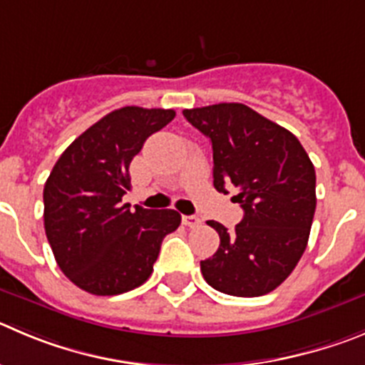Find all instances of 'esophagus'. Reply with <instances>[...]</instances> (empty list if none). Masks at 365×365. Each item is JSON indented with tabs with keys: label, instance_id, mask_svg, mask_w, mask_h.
Here are the masks:
<instances>
[{
	"label": "esophagus",
	"instance_id": "34e87169",
	"mask_svg": "<svg viewBox=\"0 0 365 365\" xmlns=\"http://www.w3.org/2000/svg\"><path fill=\"white\" fill-rule=\"evenodd\" d=\"M182 223L185 225V227H189V229H194V227H200V225H202V220H200L198 216H183Z\"/></svg>",
	"mask_w": 365,
	"mask_h": 365
}]
</instances>
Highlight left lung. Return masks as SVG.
<instances>
[{
	"instance_id": "1",
	"label": "left lung",
	"mask_w": 365,
	"mask_h": 365,
	"mask_svg": "<svg viewBox=\"0 0 365 365\" xmlns=\"http://www.w3.org/2000/svg\"><path fill=\"white\" fill-rule=\"evenodd\" d=\"M183 117L210 138L214 187L234 196L243 220L220 234V248L200 268L214 290L259 297L275 290L297 267L315 214V167L297 136L240 102L183 110Z\"/></svg>"
}]
</instances>
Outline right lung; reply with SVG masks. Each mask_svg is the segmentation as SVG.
I'll return each instance as SVG.
<instances>
[{
    "instance_id": "1",
    "label": "right lung",
    "mask_w": 365,
    "mask_h": 365,
    "mask_svg": "<svg viewBox=\"0 0 365 365\" xmlns=\"http://www.w3.org/2000/svg\"><path fill=\"white\" fill-rule=\"evenodd\" d=\"M173 110L125 106L95 122L66 148L44 183V230L63 274L93 295H118L144 284L160 245L182 216L129 203V163Z\"/></svg>"
}]
</instances>
